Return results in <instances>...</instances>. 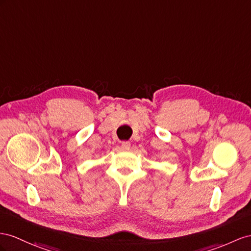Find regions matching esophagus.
<instances>
[{
	"mask_svg": "<svg viewBox=\"0 0 251 251\" xmlns=\"http://www.w3.org/2000/svg\"><path fill=\"white\" fill-rule=\"evenodd\" d=\"M121 147H122V150L127 151V150H129V149H130V143L128 142V141H124V142H122Z\"/></svg>",
	"mask_w": 251,
	"mask_h": 251,
	"instance_id": "esophagus-1",
	"label": "esophagus"
}]
</instances>
